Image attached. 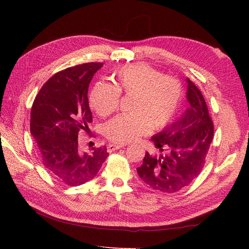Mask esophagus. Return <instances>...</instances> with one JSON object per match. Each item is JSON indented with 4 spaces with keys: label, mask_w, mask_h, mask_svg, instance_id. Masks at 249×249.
I'll list each match as a JSON object with an SVG mask.
<instances>
[{
    "label": "esophagus",
    "mask_w": 249,
    "mask_h": 249,
    "mask_svg": "<svg viewBox=\"0 0 249 249\" xmlns=\"http://www.w3.org/2000/svg\"><path fill=\"white\" fill-rule=\"evenodd\" d=\"M124 146V144H122V143H117V144H114V143H110V144H108V146H107V150L109 153H112L116 149L123 148Z\"/></svg>",
    "instance_id": "esophagus-1"
}]
</instances>
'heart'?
Segmentation results:
<instances>
[{"mask_svg": "<svg viewBox=\"0 0 249 249\" xmlns=\"http://www.w3.org/2000/svg\"><path fill=\"white\" fill-rule=\"evenodd\" d=\"M114 85L97 82L89 95V104L97 114L106 116L115 111L120 92L132 95L129 113L110 119L104 127L106 137L127 143L152 129L162 130L175 118L183 96L180 81L146 63L127 64L113 73Z\"/></svg>", "mask_w": 249, "mask_h": 249, "instance_id": "obj_1", "label": "heart"}]
</instances>
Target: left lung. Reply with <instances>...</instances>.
I'll return each mask as SVG.
<instances>
[{"label":"left lung","mask_w":249,"mask_h":249,"mask_svg":"<svg viewBox=\"0 0 249 249\" xmlns=\"http://www.w3.org/2000/svg\"><path fill=\"white\" fill-rule=\"evenodd\" d=\"M186 109L176 123L152 137L157 153H145L138 176L154 190L175 193L198 177L214 136V124L205 99L187 79Z\"/></svg>","instance_id":"obj_1"}]
</instances>
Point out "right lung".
<instances>
[{"mask_svg":"<svg viewBox=\"0 0 249 249\" xmlns=\"http://www.w3.org/2000/svg\"><path fill=\"white\" fill-rule=\"evenodd\" d=\"M103 63L69 67L49 79L36 95L31 109L30 131L50 175L69 186L93 178L108 157L106 146L82 152L78 134L89 131L92 114L88 87Z\"/></svg>","mask_w":249,"mask_h":249,"instance_id":"obj_1","label":"right lung"}]
</instances>
